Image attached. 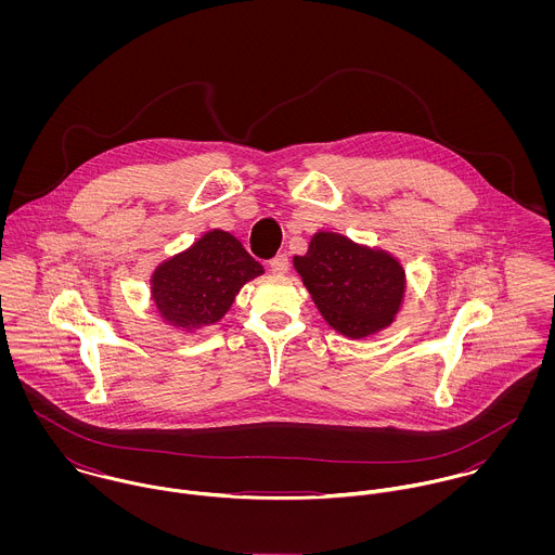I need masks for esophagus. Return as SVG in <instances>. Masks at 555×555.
<instances>
[{
	"label": "esophagus",
	"instance_id": "obj_1",
	"mask_svg": "<svg viewBox=\"0 0 555 555\" xmlns=\"http://www.w3.org/2000/svg\"><path fill=\"white\" fill-rule=\"evenodd\" d=\"M269 267H271V271H273V273H286V271H288V267H291L288 256H286V254H278V256H273V258L269 260Z\"/></svg>",
	"mask_w": 555,
	"mask_h": 555
}]
</instances>
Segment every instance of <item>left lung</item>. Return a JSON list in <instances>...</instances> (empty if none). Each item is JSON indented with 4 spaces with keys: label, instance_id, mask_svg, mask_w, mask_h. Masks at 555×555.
<instances>
[{
    "label": "left lung",
    "instance_id": "1",
    "mask_svg": "<svg viewBox=\"0 0 555 555\" xmlns=\"http://www.w3.org/2000/svg\"><path fill=\"white\" fill-rule=\"evenodd\" d=\"M293 264L337 333L363 339L393 324L405 295V271L383 247H370L333 231H318Z\"/></svg>",
    "mask_w": 555,
    "mask_h": 555
}]
</instances>
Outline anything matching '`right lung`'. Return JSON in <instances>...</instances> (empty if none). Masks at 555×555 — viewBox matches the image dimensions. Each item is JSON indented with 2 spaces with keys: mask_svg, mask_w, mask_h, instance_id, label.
I'll return each mask as SVG.
<instances>
[{
  "mask_svg": "<svg viewBox=\"0 0 555 555\" xmlns=\"http://www.w3.org/2000/svg\"><path fill=\"white\" fill-rule=\"evenodd\" d=\"M262 273L235 235L214 229L159 262L150 280L152 301L162 320L192 333L227 317L238 291Z\"/></svg>",
  "mask_w": 555,
  "mask_h": 555,
  "instance_id": "1",
  "label": "right lung"
}]
</instances>
